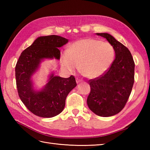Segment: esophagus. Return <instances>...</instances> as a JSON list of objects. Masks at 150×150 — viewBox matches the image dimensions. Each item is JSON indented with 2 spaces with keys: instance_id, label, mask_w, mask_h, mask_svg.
Instances as JSON below:
<instances>
[{
  "instance_id": "obj_1",
  "label": "esophagus",
  "mask_w": 150,
  "mask_h": 150,
  "mask_svg": "<svg viewBox=\"0 0 150 150\" xmlns=\"http://www.w3.org/2000/svg\"><path fill=\"white\" fill-rule=\"evenodd\" d=\"M81 81H82L81 79H79V78H77V79H76V82H77V84H78V83H79V82H81Z\"/></svg>"
}]
</instances>
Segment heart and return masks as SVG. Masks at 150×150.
<instances>
[{
	"label": "heart",
	"instance_id": "obj_1",
	"mask_svg": "<svg viewBox=\"0 0 150 150\" xmlns=\"http://www.w3.org/2000/svg\"><path fill=\"white\" fill-rule=\"evenodd\" d=\"M115 58L111 44L95 39H86L71 44L63 54L61 65L66 71L79 69L84 77L95 79L106 72Z\"/></svg>",
	"mask_w": 150,
	"mask_h": 150
}]
</instances>
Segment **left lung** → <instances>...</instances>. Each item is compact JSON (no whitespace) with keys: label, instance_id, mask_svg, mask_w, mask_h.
<instances>
[{"label":"left lung","instance_id":"left-lung-1","mask_svg":"<svg viewBox=\"0 0 150 150\" xmlns=\"http://www.w3.org/2000/svg\"><path fill=\"white\" fill-rule=\"evenodd\" d=\"M96 34L112 45L115 59L104 74L89 81L87 104L94 113L106 117L119 113L125 106L134 83L135 63L129 50L110 34Z\"/></svg>","mask_w":150,"mask_h":150}]
</instances>
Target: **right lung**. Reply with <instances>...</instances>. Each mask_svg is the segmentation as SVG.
Segmentation results:
<instances>
[{
  "label": "right lung",
  "instance_id": "obj_1",
  "mask_svg": "<svg viewBox=\"0 0 150 150\" xmlns=\"http://www.w3.org/2000/svg\"><path fill=\"white\" fill-rule=\"evenodd\" d=\"M68 42L58 35L39 37L22 52L15 66L17 88L22 103L37 116L51 118L59 115L65 106L66 98L77 83L73 75L62 78L50 75L48 82L42 90H34L31 77L44 59H60L59 47Z\"/></svg>",
  "mask_w": 150,
  "mask_h": 150
}]
</instances>
